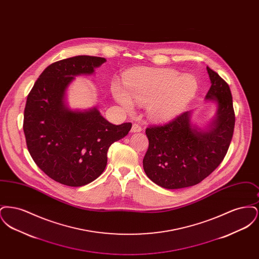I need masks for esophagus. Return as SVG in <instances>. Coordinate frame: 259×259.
<instances>
[{
  "label": "esophagus",
  "instance_id": "esophagus-1",
  "mask_svg": "<svg viewBox=\"0 0 259 259\" xmlns=\"http://www.w3.org/2000/svg\"><path fill=\"white\" fill-rule=\"evenodd\" d=\"M142 131V127L138 124H133L132 126V129H131V132L132 133H138V132H141Z\"/></svg>",
  "mask_w": 259,
  "mask_h": 259
}]
</instances>
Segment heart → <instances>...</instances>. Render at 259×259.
<instances>
[{
  "label": "heart",
  "mask_w": 259,
  "mask_h": 259,
  "mask_svg": "<svg viewBox=\"0 0 259 259\" xmlns=\"http://www.w3.org/2000/svg\"><path fill=\"white\" fill-rule=\"evenodd\" d=\"M124 87L111 83V95L126 111H132L134 102L144 105L148 117L155 121L169 120L178 115L195 96L198 83L191 74L171 69L141 68L127 72Z\"/></svg>",
  "instance_id": "1"
}]
</instances>
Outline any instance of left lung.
Returning <instances> with one entry per match:
<instances>
[{"label": "left lung", "mask_w": 259, "mask_h": 259, "mask_svg": "<svg viewBox=\"0 0 259 259\" xmlns=\"http://www.w3.org/2000/svg\"><path fill=\"white\" fill-rule=\"evenodd\" d=\"M210 87L206 101L217 104V114L205 128L191 122L185 111L169 123L150 126L144 170L154 184L167 189L197 185L222 163L230 146L235 126L229 85L207 67Z\"/></svg>", "instance_id": "1"}]
</instances>
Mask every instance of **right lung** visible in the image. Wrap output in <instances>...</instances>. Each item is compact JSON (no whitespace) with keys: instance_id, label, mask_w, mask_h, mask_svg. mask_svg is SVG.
<instances>
[{"instance_id":"right-lung-1","label":"right lung","mask_w":259,"mask_h":259,"mask_svg":"<svg viewBox=\"0 0 259 259\" xmlns=\"http://www.w3.org/2000/svg\"><path fill=\"white\" fill-rule=\"evenodd\" d=\"M105 58L79 55L50 65L30 91L24 111L28 150L37 167L68 186L87 185L104 172L111 144L128 134L132 124L114 125L97 108L71 110L66 91L78 74H92Z\"/></svg>"}]
</instances>
